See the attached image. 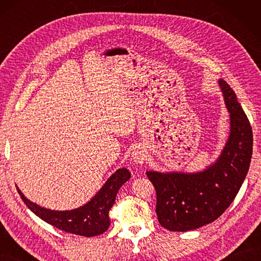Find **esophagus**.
I'll use <instances>...</instances> for the list:
<instances>
[{
  "label": "esophagus",
  "mask_w": 261,
  "mask_h": 261,
  "mask_svg": "<svg viewBox=\"0 0 261 261\" xmlns=\"http://www.w3.org/2000/svg\"><path fill=\"white\" fill-rule=\"evenodd\" d=\"M131 159L132 162H134L135 164L137 165H143L146 162L147 159V152L145 149H143V147H137L135 148V150L132 151V154H131Z\"/></svg>",
  "instance_id": "obj_1"
}]
</instances>
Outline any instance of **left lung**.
<instances>
[{"mask_svg": "<svg viewBox=\"0 0 261 261\" xmlns=\"http://www.w3.org/2000/svg\"><path fill=\"white\" fill-rule=\"evenodd\" d=\"M230 113V135L216 162L197 173L147 171L157 194L156 213L162 226L185 232L213 222L233 202L248 174L252 130L228 83L219 80Z\"/></svg>", "mask_w": 261, "mask_h": 261, "instance_id": "8db88e82", "label": "left lung"}]
</instances>
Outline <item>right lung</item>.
Returning <instances> with one entry per match:
<instances>
[{"mask_svg":"<svg viewBox=\"0 0 261 261\" xmlns=\"http://www.w3.org/2000/svg\"><path fill=\"white\" fill-rule=\"evenodd\" d=\"M130 177V171L126 168L118 169L90 202L70 211H54L41 207L29 201L19 188L16 190L27 206L45 222L68 233L90 238L102 234L109 229V211L115 202L120 187L129 180Z\"/></svg>","mask_w":261,"mask_h":261,"instance_id":"right-lung-1","label":"right lung"}]
</instances>
